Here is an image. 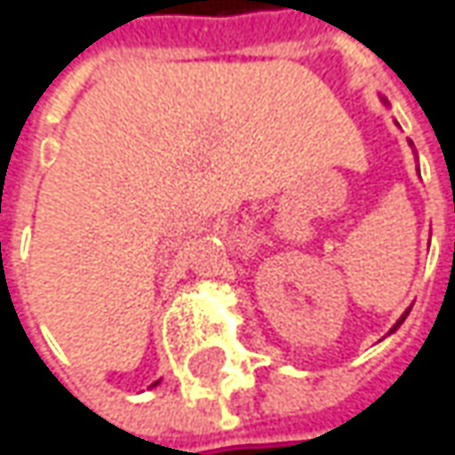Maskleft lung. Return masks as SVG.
I'll list each match as a JSON object with an SVG mask.
<instances>
[{
  "label": "left lung",
  "instance_id": "obj_1",
  "mask_svg": "<svg viewBox=\"0 0 455 455\" xmlns=\"http://www.w3.org/2000/svg\"><path fill=\"white\" fill-rule=\"evenodd\" d=\"M404 316H407V314H404ZM404 316H402V319H399V322H396V324H394V330H396V327H399V324H402V322H404ZM394 330H391V332H394Z\"/></svg>",
  "mask_w": 455,
  "mask_h": 455
}]
</instances>
